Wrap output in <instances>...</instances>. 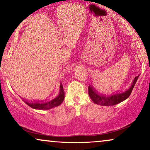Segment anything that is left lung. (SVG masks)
Wrapping results in <instances>:
<instances>
[{
	"instance_id": "1",
	"label": "left lung",
	"mask_w": 150,
	"mask_h": 150,
	"mask_svg": "<svg viewBox=\"0 0 150 150\" xmlns=\"http://www.w3.org/2000/svg\"><path fill=\"white\" fill-rule=\"evenodd\" d=\"M138 76L135 77L134 78L133 82H132L131 86H130L127 90L123 92H116L113 94H110V95H103V94H99L97 91L95 90L92 86L89 85L88 87V92L89 95L91 99L95 104L101 105V106H113L116 105L121 101H124L125 99H128L131 94L132 89L134 88L136 82H137Z\"/></svg>"
}]
</instances>
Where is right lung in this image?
I'll list each match as a JSON object with an SVG mask.
<instances>
[{
    "mask_svg": "<svg viewBox=\"0 0 150 150\" xmlns=\"http://www.w3.org/2000/svg\"><path fill=\"white\" fill-rule=\"evenodd\" d=\"M65 98V92L63 89V85L61 83L60 85V92L59 94L56 96V97L53 98L52 99L47 101H28L27 99H23V101L27 104L28 106L32 108L35 109H51V108L56 107L59 106L60 104L63 102Z\"/></svg>",
    "mask_w": 150,
    "mask_h": 150,
    "instance_id": "obj_1",
    "label": "right lung"
}]
</instances>
